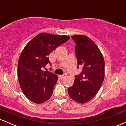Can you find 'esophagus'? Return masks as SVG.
I'll return each instance as SVG.
<instances>
[{"label":"esophagus","instance_id":"1","mask_svg":"<svg viewBox=\"0 0 126 126\" xmlns=\"http://www.w3.org/2000/svg\"><path fill=\"white\" fill-rule=\"evenodd\" d=\"M66 73H64V74H63V75H59V79H61V80H62V79H64V78L66 77Z\"/></svg>","mask_w":126,"mask_h":126}]
</instances>
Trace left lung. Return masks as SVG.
Here are the masks:
<instances>
[{
	"mask_svg": "<svg viewBox=\"0 0 126 126\" xmlns=\"http://www.w3.org/2000/svg\"><path fill=\"white\" fill-rule=\"evenodd\" d=\"M76 44L75 54L79 66H82L80 73L75 76V81L68 88L72 99L84 104L97 94L104 79L105 63L103 56L95 43L85 35L72 36Z\"/></svg>",
	"mask_w": 126,
	"mask_h": 126,
	"instance_id": "1",
	"label": "left lung"
}]
</instances>
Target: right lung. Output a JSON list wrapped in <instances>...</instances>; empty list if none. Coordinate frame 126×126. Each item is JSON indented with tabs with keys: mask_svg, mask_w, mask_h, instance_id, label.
Returning a JSON list of instances; mask_svg holds the SVG:
<instances>
[{
	"mask_svg": "<svg viewBox=\"0 0 126 126\" xmlns=\"http://www.w3.org/2000/svg\"><path fill=\"white\" fill-rule=\"evenodd\" d=\"M70 37L41 33L32 39L20 55L18 76L20 86L25 95L34 103L41 104L51 97L57 75L43 71L49 63L48 56Z\"/></svg>",
	"mask_w": 126,
	"mask_h": 126,
	"instance_id": "right-lung-1",
	"label": "right lung"
}]
</instances>
